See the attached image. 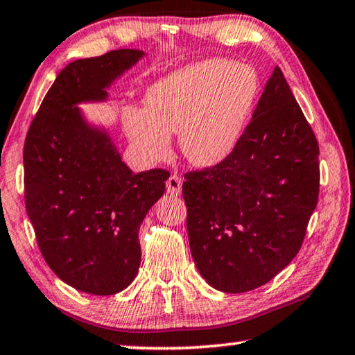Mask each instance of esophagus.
Returning a JSON list of instances; mask_svg holds the SVG:
<instances>
[{
  "instance_id": "esophagus-1",
  "label": "esophagus",
  "mask_w": 355,
  "mask_h": 355,
  "mask_svg": "<svg viewBox=\"0 0 355 355\" xmlns=\"http://www.w3.org/2000/svg\"><path fill=\"white\" fill-rule=\"evenodd\" d=\"M182 184H183L182 178L178 175H171L166 182V189L171 196H180L182 194Z\"/></svg>"
}]
</instances>
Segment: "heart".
<instances>
[{
	"instance_id": "b5f03b06",
	"label": "heart",
	"mask_w": 355,
	"mask_h": 355,
	"mask_svg": "<svg viewBox=\"0 0 355 355\" xmlns=\"http://www.w3.org/2000/svg\"><path fill=\"white\" fill-rule=\"evenodd\" d=\"M258 95L254 69L207 59L173 71L146 95L147 111L130 106L123 123L131 142L152 161L171 152V136L194 166L220 164L235 150Z\"/></svg>"
}]
</instances>
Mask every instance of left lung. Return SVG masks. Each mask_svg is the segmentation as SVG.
Returning <instances> with one entry per match:
<instances>
[{
    "instance_id": "8db88e82",
    "label": "left lung",
    "mask_w": 355,
    "mask_h": 355,
    "mask_svg": "<svg viewBox=\"0 0 355 355\" xmlns=\"http://www.w3.org/2000/svg\"><path fill=\"white\" fill-rule=\"evenodd\" d=\"M184 178L191 254L213 288L252 291L291 263L320 196V146L279 67L232 155Z\"/></svg>"
}]
</instances>
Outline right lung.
<instances>
[{
	"label": "right lung",
	"mask_w": 355,
	"mask_h": 355,
	"mask_svg": "<svg viewBox=\"0 0 355 355\" xmlns=\"http://www.w3.org/2000/svg\"><path fill=\"white\" fill-rule=\"evenodd\" d=\"M142 56L112 50L59 71L26 133L25 205L42 257L65 284L110 296L139 271L137 232L164 194L166 169L133 173L107 135L73 106L106 97L105 87Z\"/></svg>",
	"instance_id": "add662e5"
}]
</instances>
